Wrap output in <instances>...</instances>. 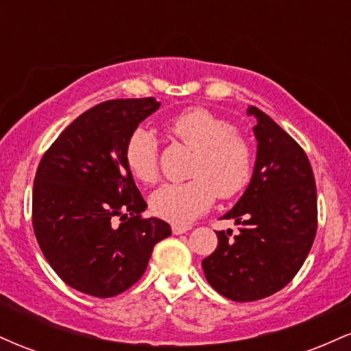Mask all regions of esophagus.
Wrapping results in <instances>:
<instances>
[{
	"mask_svg": "<svg viewBox=\"0 0 351 351\" xmlns=\"http://www.w3.org/2000/svg\"><path fill=\"white\" fill-rule=\"evenodd\" d=\"M191 226H188V224H173L171 226V231L173 234H183V232H188Z\"/></svg>",
	"mask_w": 351,
	"mask_h": 351,
	"instance_id": "34e87169",
	"label": "esophagus"
}]
</instances>
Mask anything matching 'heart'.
<instances>
[{"label":"heart","mask_w":351,"mask_h":351,"mask_svg":"<svg viewBox=\"0 0 351 351\" xmlns=\"http://www.w3.org/2000/svg\"><path fill=\"white\" fill-rule=\"evenodd\" d=\"M167 130L195 152L184 183H168L152 196L156 216L175 224H188L206 213L216 196L231 199L247 188L252 178L254 155L247 138L234 125L204 108H189L171 117ZM125 162L142 183L158 180V145L155 136L136 128L125 145Z\"/></svg>","instance_id":"b5f03b06"}]
</instances>
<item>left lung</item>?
Here are the masks:
<instances>
[{"mask_svg": "<svg viewBox=\"0 0 351 351\" xmlns=\"http://www.w3.org/2000/svg\"><path fill=\"white\" fill-rule=\"evenodd\" d=\"M257 160L251 183L223 219L239 232L216 231V251L203 259L211 287L234 302L279 292L299 272L317 234V186L307 153L257 107Z\"/></svg>", "mask_w": 351, "mask_h": 351, "instance_id": "obj_1", "label": "left lung"}]
</instances>
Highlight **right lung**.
<instances>
[{
	"label": "right lung",
	"instance_id": "add662e5",
	"mask_svg": "<svg viewBox=\"0 0 351 351\" xmlns=\"http://www.w3.org/2000/svg\"><path fill=\"white\" fill-rule=\"evenodd\" d=\"M160 107L153 97L97 104L44 152L33 186V228L58 276L75 291L107 299L140 280L170 224L147 208L125 162V145ZM121 221L120 225L114 219Z\"/></svg>",
	"mask_w": 351,
	"mask_h": 351
}]
</instances>
